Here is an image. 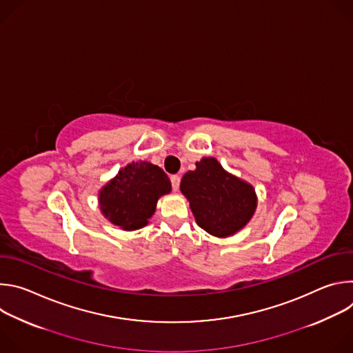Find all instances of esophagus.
<instances>
[{
  "mask_svg": "<svg viewBox=\"0 0 353 353\" xmlns=\"http://www.w3.org/2000/svg\"><path fill=\"white\" fill-rule=\"evenodd\" d=\"M170 181H172V187H173V190H174V191H177V190H179V185H180V176H177V174L172 176V177H170Z\"/></svg>",
  "mask_w": 353,
  "mask_h": 353,
  "instance_id": "obj_1",
  "label": "esophagus"
}]
</instances>
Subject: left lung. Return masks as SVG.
Listing matches in <instances>:
<instances>
[{
	"instance_id": "8db88e82",
	"label": "left lung",
	"mask_w": 353,
	"mask_h": 353,
	"mask_svg": "<svg viewBox=\"0 0 353 353\" xmlns=\"http://www.w3.org/2000/svg\"><path fill=\"white\" fill-rule=\"evenodd\" d=\"M196 225L225 239L240 232L253 218L259 198L254 187L229 173L215 158L195 162L180 183Z\"/></svg>"
}]
</instances>
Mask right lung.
<instances>
[{
  "mask_svg": "<svg viewBox=\"0 0 353 353\" xmlns=\"http://www.w3.org/2000/svg\"><path fill=\"white\" fill-rule=\"evenodd\" d=\"M172 191L168 174L146 161L131 162L99 190V208L103 216L123 230L148 225L158 199Z\"/></svg>",
  "mask_w": 353,
  "mask_h": 353,
  "instance_id": "add662e5",
  "label": "right lung"
}]
</instances>
